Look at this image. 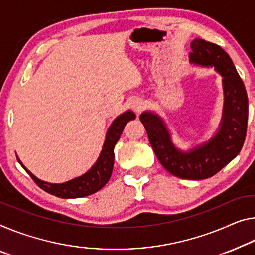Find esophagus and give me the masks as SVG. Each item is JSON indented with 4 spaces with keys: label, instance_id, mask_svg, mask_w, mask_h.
<instances>
[{
    "label": "esophagus",
    "instance_id": "esophagus-1",
    "mask_svg": "<svg viewBox=\"0 0 255 255\" xmlns=\"http://www.w3.org/2000/svg\"><path fill=\"white\" fill-rule=\"evenodd\" d=\"M142 100H140V99H136V100H134L133 101V104H132V107H133V109H134V111L136 112V113H139L141 109H142Z\"/></svg>",
    "mask_w": 255,
    "mask_h": 255
}]
</instances>
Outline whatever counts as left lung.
Wrapping results in <instances>:
<instances>
[{
  "label": "left lung",
  "instance_id": "obj_1",
  "mask_svg": "<svg viewBox=\"0 0 255 255\" xmlns=\"http://www.w3.org/2000/svg\"><path fill=\"white\" fill-rule=\"evenodd\" d=\"M190 46L191 62L213 66L223 77L225 108L219 132L203 146L182 152L171 142L170 133L157 115L144 112L140 121L165 170L181 179L203 180L217 174L241 151L248 131L249 100L242 78L221 46L202 38H196Z\"/></svg>",
  "mask_w": 255,
  "mask_h": 255
}]
</instances>
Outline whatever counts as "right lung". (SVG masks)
<instances>
[{
    "instance_id": "right-lung-1",
    "label": "right lung",
    "mask_w": 255,
    "mask_h": 255,
    "mask_svg": "<svg viewBox=\"0 0 255 255\" xmlns=\"http://www.w3.org/2000/svg\"><path fill=\"white\" fill-rule=\"evenodd\" d=\"M133 119H135V115L131 111L124 113V114L117 117L111 125V128H109L103 150H101V154L95 165L90 168L85 174L73 180H69L67 182L49 183L42 181V180L37 179L35 175L30 173L22 165L19 158L17 159L21 164V166L25 168L27 173L30 175V178L34 180L35 183L41 189L46 191V193L60 198L85 197V196L97 193L98 190H100L108 182L113 172V166H114V147L117 141H119L121 134H122L125 124Z\"/></svg>"
}]
</instances>
